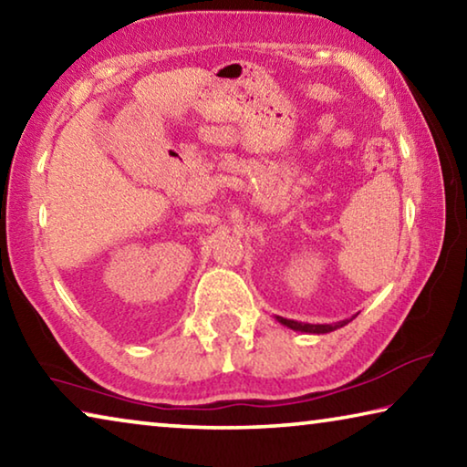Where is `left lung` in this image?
<instances>
[{"label":"left lung","mask_w":467,"mask_h":467,"mask_svg":"<svg viewBox=\"0 0 467 467\" xmlns=\"http://www.w3.org/2000/svg\"><path fill=\"white\" fill-rule=\"evenodd\" d=\"M354 317H357V315H354ZM275 319H278L282 326H286V327L295 329V331H303V334H329V331L344 327L346 323L352 321V319H344V321H337V323H317V326H315V323H300V321L284 319V317H275Z\"/></svg>","instance_id":"1"}]
</instances>
